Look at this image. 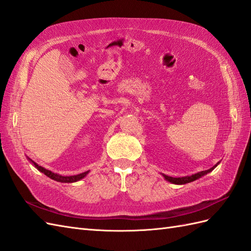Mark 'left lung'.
<instances>
[{"label": "left lung", "mask_w": 251, "mask_h": 251, "mask_svg": "<svg viewBox=\"0 0 251 251\" xmlns=\"http://www.w3.org/2000/svg\"><path fill=\"white\" fill-rule=\"evenodd\" d=\"M217 164H218V163H217ZM217 164H215V165L213 166V168H211V169H209V170H207V171H201V172H199V173H196V174H193V175L187 176V177H178V178H174V177L166 176V175H164V174H162V175H163V177L166 179V180L172 182V183H175V184H184V183H189V182L194 181V180H196V179L204 176L205 174H208V173L212 172V171H213V170L216 168Z\"/></svg>", "instance_id": "left-lung-1"}]
</instances>
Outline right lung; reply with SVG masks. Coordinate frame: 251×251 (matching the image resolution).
<instances>
[{"instance_id": "right-lung-1", "label": "right lung", "mask_w": 251, "mask_h": 251, "mask_svg": "<svg viewBox=\"0 0 251 251\" xmlns=\"http://www.w3.org/2000/svg\"><path fill=\"white\" fill-rule=\"evenodd\" d=\"M29 160H30V162L35 165V168H36L38 171H40L41 173H43L44 175H47V176L50 177V179H53V180L58 181V182H66V183H67V182H68V183H70V182H76V181L80 180V179H82L83 177H86L87 174L89 173V171H87V172H85V173H81V174L74 175V176H61V175H59V174H56V173H53V172H50V171H49V170H47V169L42 168V166H40V165H38V164L35 163L31 159H29Z\"/></svg>"}]
</instances>
